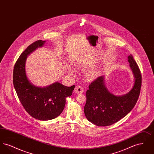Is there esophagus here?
Listing matches in <instances>:
<instances>
[{"label":"esophagus","instance_id":"34e87169","mask_svg":"<svg viewBox=\"0 0 154 154\" xmlns=\"http://www.w3.org/2000/svg\"><path fill=\"white\" fill-rule=\"evenodd\" d=\"M74 92L76 94H82L84 92V90L80 85H77L74 89Z\"/></svg>","mask_w":154,"mask_h":154}]
</instances>
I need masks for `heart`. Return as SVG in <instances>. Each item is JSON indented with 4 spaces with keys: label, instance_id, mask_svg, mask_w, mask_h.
Instances as JSON below:
<instances>
[{
    "label": "heart",
    "instance_id": "heart-1",
    "mask_svg": "<svg viewBox=\"0 0 154 154\" xmlns=\"http://www.w3.org/2000/svg\"><path fill=\"white\" fill-rule=\"evenodd\" d=\"M100 72L101 70L100 68H95V69H93L91 70H89L88 73H87V78L88 79V80H95L96 78H97L99 77V75L100 74ZM70 74H72V75H75V72L73 70L70 69L69 70Z\"/></svg>",
    "mask_w": 154,
    "mask_h": 154
}]
</instances>
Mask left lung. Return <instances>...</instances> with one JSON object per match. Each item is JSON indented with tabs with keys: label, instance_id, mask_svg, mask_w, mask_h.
I'll use <instances>...</instances> for the list:
<instances>
[{
	"label": "left lung",
	"instance_id": "obj_1",
	"mask_svg": "<svg viewBox=\"0 0 154 154\" xmlns=\"http://www.w3.org/2000/svg\"><path fill=\"white\" fill-rule=\"evenodd\" d=\"M134 77L131 90L123 95H115L107 89L104 76H100L89 86L86 92L87 102L84 110L88 121L99 126L114 124L125 117L137 102L141 85L139 66L132 55L128 57Z\"/></svg>",
	"mask_w": 154,
	"mask_h": 154
}]
</instances>
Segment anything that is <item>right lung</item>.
<instances>
[{
	"label": "right lung",
	"instance_id": "1",
	"mask_svg": "<svg viewBox=\"0 0 154 154\" xmlns=\"http://www.w3.org/2000/svg\"><path fill=\"white\" fill-rule=\"evenodd\" d=\"M45 43L38 40L28 46L17 60L13 71L14 87L23 107L30 116L41 121L58 117L65 108L66 97L72 95L75 87H66L58 82L40 87L28 79L25 70L27 57Z\"/></svg>",
	"mask_w": 154,
	"mask_h": 154
}]
</instances>
